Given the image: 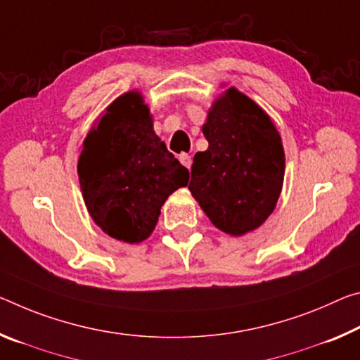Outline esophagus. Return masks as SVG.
Masks as SVG:
<instances>
[{"instance_id":"esophagus-1","label":"esophagus","mask_w":360,"mask_h":360,"mask_svg":"<svg viewBox=\"0 0 360 360\" xmlns=\"http://www.w3.org/2000/svg\"><path fill=\"white\" fill-rule=\"evenodd\" d=\"M179 162L184 165V167L189 169L191 168V165H192V157L191 155H187V153H181L179 155Z\"/></svg>"}]
</instances>
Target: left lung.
<instances>
[{
    "mask_svg": "<svg viewBox=\"0 0 360 360\" xmlns=\"http://www.w3.org/2000/svg\"><path fill=\"white\" fill-rule=\"evenodd\" d=\"M203 134L208 149L193 155L189 191L219 231L252 232L276 208L285 153L269 115L236 88L213 102Z\"/></svg>",
    "mask_w": 360,
    "mask_h": 360,
    "instance_id": "obj_1",
    "label": "left lung"
}]
</instances>
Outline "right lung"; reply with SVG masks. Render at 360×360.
I'll use <instances>...</instances> for the list:
<instances>
[{"instance_id":"obj_1","label":"right lung","mask_w":360,"mask_h":360,"mask_svg":"<svg viewBox=\"0 0 360 360\" xmlns=\"http://www.w3.org/2000/svg\"><path fill=\"white\" fill-rule=\"evenodd\" d=\"M78 178L96 224L117 240L139 243L155 229L165 200L187 186L189 169L155 134L139 91H129L91 128Z\"/></svg>"}]
</instances>
